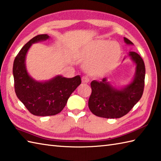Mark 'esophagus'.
<instances>
[{
  "label": "esophagus",
  "instance_id": "esophagus-1",
  "mask_svg": "<svg viewBox=\"0 0 161 161\" xmlns=\"http://www.w3.org/2000/svg\"><path fill=\"white\" fill-rule=\"evenodd\" d=\"M89 81H90V80H89V78H88L87 77H86V76L82 77V83H89Z\"/></svg>",
  "mask_w": 161,
  "mask_h": 161
}]
</instances>
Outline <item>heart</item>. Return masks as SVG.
<instances>
[{
  "mask_svg": "<svg viewBox=\"0 0 161 161\" xmlns=\"http://www.w3.org/2000/svg\"><path fill=\"white\" fill-rule=\"evenodd\" d=\"M79 57L85 61L84 69L93 76H103L117 66L121 48L115 42L98 41L81 51Z\"/></svg>",
  "mask_w": 161,
  "mask_h": 161,
  "instance_id": "b5f03b06",
  "label": "heart"
}]
</instances>
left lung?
Instances as JSON below:
<instances>
[{
  "label": "left lung",
  "mask_w": 161,
  "mask_h": 161,
  "mask_svg": "<svg viewBox=\"0 0 161 161\" xmlns=\"http://www.w3.org/2000/svg\"><path fill=\"white\" fill-rule=\"evenodd\" d=\"M124 39L126 44H133L129 39L124 37ZM129 55L136 65L135 76L129 85L119 90L110 85L106 78L100 82H91L92 94L88 106L96 116L108 119L122 117L129 113L142 97L145 87V63L136 52H129Z\"/></svg>",
  "instance_id": "1"
}]
</instances>
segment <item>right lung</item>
Instances as JSON below:
<instances>
[{
    "label": "right lung",
    "mask_w": 161,
    "mask_h": 161,
    "mask_svg": "<svg viewBox=\"0 0 161 161\" xmlns=\"http://www.w3.org/2000/svg\"><path fill=\"white\" fill-rule=\"evenodd\" d=\"M49 39L39 35L26 43L16 55L13 64L14 90L18 99L31 114L51 116L63 110L72 92L81 83L80 76L68 78L57 76L45 82L36 81L26 70L25 56L31 45Z\"/></svg>",
    "instance_id": "1"
}]
</instances>
